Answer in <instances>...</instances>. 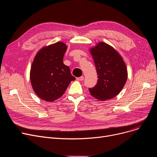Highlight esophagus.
Listing matches in <instances>:
<instances>
[{
    "label": "esophagus",
    "instance_id": "esophagus-1",
    "mask_svg": "<svg viewBox=\"0 0 157 157\" xmlns=\"http://www.w3.org/2000/svg\"><path fill=\"white\" fill-rule=\"evenodd\" d=\"M76 79L78 81H83L84 79V77L83 76H81V77H79V78H77Z\"/></svg>",
    "mask_w": 157,
    "mask_h": 157
}]
</instances>
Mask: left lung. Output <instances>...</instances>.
<instances>
[{
	"label": "left lung",
	"instance_id": "left-lung-1",
	"mask_svg": "<svg viewBox=\"0 0 157 157\" xmlns=\"http://www.w3.org/2000/svg\"><path fill=\"white\" fill-rule=\"evenodd\" d=\"M97 73V83L89 91L99 101L116 97L123 89L128 77L127 66L121 56L111 46L104 42L90 49Z\"/></svg>",
	"mask_w": 157,
	"mask_h": 157
}]
</instances>
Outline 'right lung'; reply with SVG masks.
Masks as SVG:
<instances>
[{"instance_id": "add662e5", "label": "right lung", "mask_w": 157, "mask_h": 157, "mask_svg": "<svg viewBox=\"0 0 157 157\" xmlns=\"http://www.w3.org/2000/svg\"><path fill=\"white\" fill-rule=\"evenodd\" d=\"M67 46L57 42L41 48L31 66L30 79L33 90L41 99L53 102L65 93L69 83L75 80L70 68L63 62Z\"/></svg>"}]
</instances>
